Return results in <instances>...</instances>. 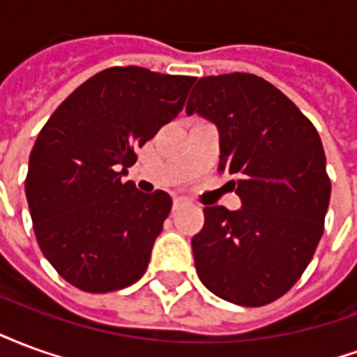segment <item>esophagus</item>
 Segmentation results:
<instances>
[{
    "label": "esophagus",
    "mask_w": 357,
    "mask_h": 357,
    "mask_svg": "<svg viewBox=\"0 0 357 357\" xmlns=\"http://www.w3.org/2000/svg\"><path fill=\"white\" fill-rule=\"evenodd\" d=\"M189 204H191V202H189V199H185V197H176V199H174V210L185 208Z\"/></svg>",
    "instance_id": "obj_1"
}]
</instances>
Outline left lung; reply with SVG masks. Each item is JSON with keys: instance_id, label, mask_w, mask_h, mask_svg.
I'll return each mask as SVG.
<instances>
[{"instance_id": "1", "label": "left lung", "mask_w": 357, "mask_h": 357, "mask_svg": "<svg viewBox=\"0 0 357 357\" xmlns=\"http://www.w3.org/2000/svg\"><path fill=\"white\" fill-rule=\"evenodd\" d=\"M187 114L218 128L220 166L239 210L206 206L193 239L202 284L239 306H264L304 273L323 235L331 181L319 133L298 107L260 76H204Z\"/></svg>"}]
</instances>
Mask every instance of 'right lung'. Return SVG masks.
<instances>
[{
    "label": "right lung",
    "mask_w": 357,
    "mask_h": 357,
    "mask_svg": "<svg viewBox=\"0 0 357 357\" xmlns=\"http://www.w3.org/2000/svg\"><path fill=\"white\" fill-rule=\"evenodd\" d=\"M195 78L112 66L76 88L30 153L26 201L43 256L86 292L135 283L172 208L122 181L135 149L178 116Z\"/></svg>",
    "instance_id": "1"
}]
</instances>
